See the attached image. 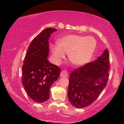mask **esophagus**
<instances>
[{"instance_id": "esophagus-1", "label": "esophagus", "mask_w": 124, "mask_h": 124, "mask_svg": "<svg viewBox=\"0 0 124 124\" xmlns=\"http://www.w3.org/2000/svg\"><path fill=\"white\" fill-rule=\"evenodd\" d=\"M68 76V73L67 72L66 70H62L60 74V77H67Z\"/></svg>"}]
</instances>
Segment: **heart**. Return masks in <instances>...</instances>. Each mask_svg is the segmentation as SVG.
I'll return each mask as SVG.
<instances>
[{"mask_svg": "<svg viewBox=\"0 0 124 124\" xmlns=\"http://www.w3.org/2000/svg\"><path fill=\"white\" fill-rule=\"evenodd\" d=\"M96 46L97 41L93 37L70 34L60 39L58 44L51 45V50L56 63L61 62L66 53L72 64L82 66L91 60Z\"/></svg>", "mask_w": 124, "mask_h": 124, "instance_id": "b5f03b06", "label": "heart"}]
</instances>
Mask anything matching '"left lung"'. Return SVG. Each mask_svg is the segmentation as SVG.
<instances>
[{"mask_svg": "<svg viewBox=\"0 0 124 124\" xmlns=\"http://www.w3.org/2000/svg\"><path fill=\"white\" fill-rule=\"evenodd\" d=\"M109 56L108 49L95 61L72 71L68 87V99L75 108L92 104L100 96L108 82Z\"/></svg>", "mask_w": 124, "mask_h": 124, "instance_id": "8db88e82", "label": "left lung"}]
</instances>
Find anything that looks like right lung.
<instances>
[{"instance_id":"1","label":"right lung","mask_w":124,"mask_h":124,"mask_svg":"<svg viewBox=\"0 0 124 124\" xmlns=\"http://www.w3.org/2000/svg\"><path fill=\"white\" fill-rule=\"evenodd\" d=\"M57 29L47 28L31 42L22 66V81L27 95L36 102L43 103L50 97V88L57 80L60 68L47 60L49 39Z\"/></svg>"}]
</instances>
